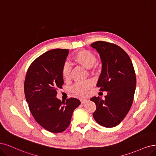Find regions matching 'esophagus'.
Listing matches in <instances>:
<instances>
[{
    "mask_svg": "<svg viewBox=\"0 0 156 156\" xmlns=\"http://www.w3.org/2000/svg\"><path fill=\"white\" fill-rule=\"evenodd\" d=\"M87 101H88L87 99H82L81 100V103H83H83H85L86 102H87Z\"/></svg>",
    "mask_w": 156,
    "mask_h": 156,
    "instance_id": "obj_1",
    "label": "esophagus"
}]
</instances>
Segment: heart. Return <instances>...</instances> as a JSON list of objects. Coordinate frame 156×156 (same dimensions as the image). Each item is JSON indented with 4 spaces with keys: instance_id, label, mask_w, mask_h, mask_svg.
Returning <instances> with one entry per match:
<instances>
[{
    "instance_id": "b5f03b06",
    "label": "heart",
    "mask_w": 156,
    "mask_h": 156,
    "mask_svg": "<svg viewBox=\"0 0 156 156\" xmlns=\"http://www.w3.org/2000/svg\"><path fill=\"white\" fill-rule=\"evenodd\" d=\"M74 60L86 68L93 67L96 61V57L94 53L88 50H82L74 56ZM71 67L69 63L66 62L62 66V74L63 78L67 80L70 77ZM92 83L89 81L80 82L74 85L73 91L79 95H84L90 88Z\"/></svg>"
}]
</instances>
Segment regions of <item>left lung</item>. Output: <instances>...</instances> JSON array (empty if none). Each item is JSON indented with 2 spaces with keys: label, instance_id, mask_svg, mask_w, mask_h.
<instances>
[{
  "label": "left lung",
  "instance_id": "1",
  "mask_svg": "<svg viewBox=\"0 0 156 156\" xmlns=\"http://www.w3.org/2000/svg\"><path fill=\"white\" fill-rule=\"evenodd\" d=\"M91 46L99 53L102 63L96 86L100 91H107L105 98H90L96 105L93 115L100 125L114 127L122 122L132 105L136 85L134 68L128 54L118 45L97 41Z\"/></svg>",
  "mask_w": 156,
  "mask_h": 156
}]
</instances>
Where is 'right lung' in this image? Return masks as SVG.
<instances>
[{"label":"right lung","instance_id":"obj_1","mask_svg":"<svg viewBox=\"0 0 156 156\" xmlns=\"http://www.w3.org/2000/svg\"><path fill=\"white\" fill-rule=\"evenodd\" d=\"M69 53V49H55L40 55L29 67L24 82L26 99L33 116L53 133L68 127L73 111L81 103L75 98L62 101L56 97L63 85L62 68Z\"/></svg>","mask_w":156,"mask_h":156}]
</instances>
